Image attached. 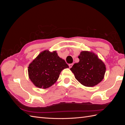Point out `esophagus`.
Masks as SVG:
<instances>
[{
	"label": "esophagus",
	"instance_id": "obj_1",
	"mask_svg": "<svg viewBox=\"0 0 125 125\" xmlns=\"http://www.w3.org/2000/svg\"><path fill=\"white\" fill-rule=\"evenodd\" d=\"M73 66V63H70V64H69V68H71Z\"/></svg>",
	"mask_w": 125,
	"mask_h": 125
}]
</instances>
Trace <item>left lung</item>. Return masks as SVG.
Masks as SVG:
<instances>
[{
	"label": "left lung",
	"mask_w": 125,
	"mask_h": 125,
	"mask_svg": "<svg viewBox=\"0 0 125 125\" xmlns=\"http://www.w3.org/2000/svg\"><path fill=\"white\" fill-rule=\"evenodd\" d=\"M79 62L70 68L75 78L85 86H94L103 80L106 71L104 63L92 52L82 51L78 56Z\"/></svg>",
	"instance_id": "obj_1"
}]
</instances>
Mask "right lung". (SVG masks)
Returning a JSON list of instances; mask_svg holds the SVG:
<instances>
[{
    "instance_id": "1",
    "label": "right lung",
    "mask_w": 125,
    "mask_h": 125,
    "mask_svg": "<svg viewBox=\"0 0 125 125\" xmlns=\"http://www.w3.org/2000/svg\"><path fill=\"white\" fill-rule=\"evenodd\" d=\"M67 68L68 65L59 57L56 51L45 50L30 63L29 77L37 88L47 89L55 83L61 71Z\"/></svg>"
}]
</instances>
